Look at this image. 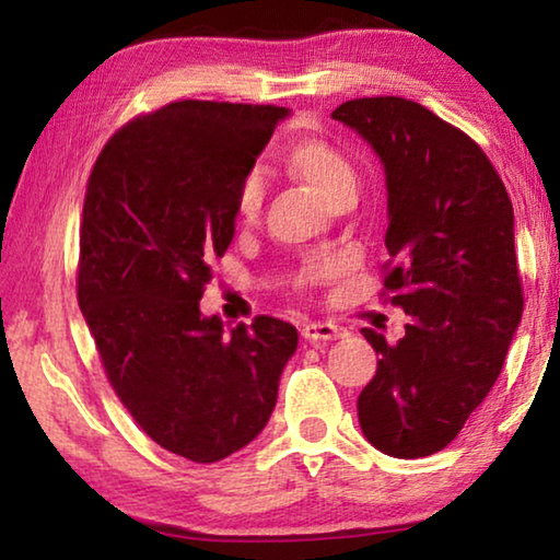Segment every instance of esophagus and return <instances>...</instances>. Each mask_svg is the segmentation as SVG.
<instances>
[{"instance_id":"1","label":"esophagus","mask_w":560,"mask_h":560,"mask_svg":"<svg viewBox=\"0 0 560 560\" xmlns=\"http://www.w3.org/2000/svg\"><path fill=\"white\" fill-rule=\"evenodd\" d=\"M301 336L306 340H338L346 336V328L336 324H324V320H308L301 328Z\"/></svg>"}]
</instances>
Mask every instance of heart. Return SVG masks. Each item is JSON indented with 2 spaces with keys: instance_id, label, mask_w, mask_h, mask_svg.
Listing matches in <instances>:
<instances>
[{
  "instance_id": "heart-1",
  "label": "heart",
  "mask_w": 560,
  "mask_h": 560,
  "mask_svg": "<svg viewBox=\"0 0 560 560\" xmlns=\"http://www.w3.org/2000/svg\"><path fill=\"white\" fill-rule=\"evenodd\" d=\"M289 167L303 183L311 185L326 202H334L338 195L355 192L358 175L350 158L336 143L320 136H296L283 148ZM264 205V179L257 170H249L236 185L234 217L236 222L252 224L259 220Z\"/></svg>"
}]
</instances>
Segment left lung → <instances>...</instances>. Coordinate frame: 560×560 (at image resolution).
I'll return each instance as SVG.
<instances>
[{
    "label": "left lung",
    "instance_id": "8db88e82",
    "mask_svg": "<svg viewBox=\"0 0 560 560\" xmlns=\"http://www.w3.org/2000/svg\"><path fill=\"white\" fill-rule=\"evenodd\" d=\"M334 118L385 165L383 296L410 316L397 343L363 328L381 360L358 395V420L390 457H430L485 402L516 334L514 207L485 150L420 103L353 98Z\"/></svg>",
    "mask_w": 560,
    "mask_h": 560
}]
</instances>
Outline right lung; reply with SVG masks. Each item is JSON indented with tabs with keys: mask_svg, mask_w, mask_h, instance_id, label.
Masks as SVG:
<instances>
[{
	"mask_svg": "<svg viewBox=\"0 0 560 560\" xmlns=\"http://www.w3.org/2000/svg\"><path fill=\"white\" fill-rule=\"evenodd\" d=\"M289 110L175 101L103 145L83 200L75 293L103 371L150 440L210 464L269 422L296 328L224 336L200 301L234 236V192Z\"/></svg>",
	"mask_w": 560,
	"mask_h": 560,
	"instance_id": "add662e5",
	"label": "right lung"
}]
</instances>
